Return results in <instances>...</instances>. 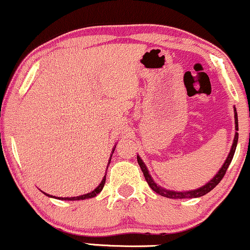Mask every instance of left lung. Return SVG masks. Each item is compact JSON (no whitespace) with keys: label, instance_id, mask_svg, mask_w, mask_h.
Returning <instances> with one entry per match:
<instances>
[{"label":"left lung","instance_id":"obj_1","mask_svg":"<svg viewBox=\"0 0 250 250\" xmlns=\"http://www.w3.org/2000/svg\"><path fill=\"white\" fill-rule=\"evenodd\" d=\"M234 123H235V131H239L238 113H236L235 106H234ZM238 138H239L238 132H235L234 140H233V145L231 147V150H229V154L228 155V157H226L224 164L222 165V167L219 168L218 172L216 173V176H213L212 179L208 181V183H207L206 185H203L202 187H200V188H196V189H193V190L177 192V190H171V189L164 188V187H162V186H160V185H157L156 183H155L154 179L150 176V173H149L147 167H146L144 161L141 160V157L139 156V155L137 156V160H138L139 165H140L142 172H144V176L146 178V180H147L149 187H150V188L153 189L154 192H156L157 194H160V195L164 196V197H167V199H193V197H200V196L206 195V194H208L210 190H212L213 188H215L217 185L219 184V181L223 179V177L225 176L226 170H228L229 165L231 164V162L233 160V156H234L236 145H238Z\"/></svg>","mask_w":250,"mask_h":250}]
</instances>
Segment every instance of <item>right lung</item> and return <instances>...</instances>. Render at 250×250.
Masks as SVG:
<instances>
[{
  "label": "right lung",
  "mask_w": 250,
  "mask_h": 250,
  "mask_svg": "<svg viewBox=\"0 0 250 250\" xmlns=\"http://www.w3.org/2000/svg\"><path fill=\"white\" fill-rule=\"evenodd\" d=\"M115 148H116V145H115V147H113V149H112V153H111V155H110V158H109L108 165L110 164V161H111V157H112V154H113V151H115ZM108 165H106V170H108ZM105 177H106V174H104V177H103V179H102V181H101V184H100L99 186H97L95 189L92 190V192L87 193V194H83V195H79V196H72V197H56V196L49 195V194H47V193H44V192H42V193H43L44 195H47L48 197H54V199H58V200H64V201H79V200L92 199V197L96 196L97 194H99V193H101V190L103 189V186H104V184H105Z\"/></svg>",
  "instance_id": "obj_1"
}]
</instances>
